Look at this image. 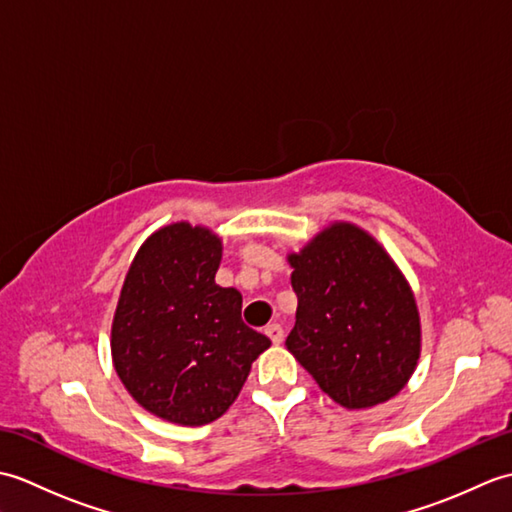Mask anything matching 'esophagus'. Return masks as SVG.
I'll list each match as a JSON object with an SVG mask.
<instances>
[{
  "label": "esophagus",
  "instance_id": "obj_1",
  "mask_svg": "<svg viewBox=\"0 0 512 512\" xmlns=\"http://www.w3.org/2000/svg\"><path fill=\"white\" fill-rule=\"evenodd\" d=\"M266 336L270 341H273L275 345H279L281 341H284V328H281L279 323H270V325H266Z\"/></svg>",
  "mask_w": 512,
  "mask_h": 512
}]
</instances>
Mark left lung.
<instances>
[{
	"instance_id": "1",
	"label": "left lung",
	"mask_w": 512,
	"mask_h": 512,
	"mask_svg": "<svg viewBox=\"0 0 512 512\" xmlns=\"http://www.w3.org/2000/svg\"><path fill=\"white\" fill-rule=\"evenodd\" d=\"M297 321L288 352L345 409L394 398L420 358V314L405 275L363 228L334 222L290 253Z\"/></svg>"
}]
</instances>
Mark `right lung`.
Instances as JSON below:
<instances>
[{"instance_id":"add662e5","label":"right lung","mask_w":512,"mask_h":512,"mask_svg":"<svg viewBox=\"0 0 512 512\" xmlns=\"http://www.w3.org/2000/svg\"><path fill=\"white\" fill-rule=\"evenodd\" d=\"M222 239L162 226L138 248L112 321L118 378L154 416L200 427L224 416L270 339L242 321V295L215 284Z\"/></svg>"}]
</instances>
